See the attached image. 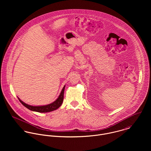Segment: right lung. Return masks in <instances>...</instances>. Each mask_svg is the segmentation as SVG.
Returning a JSON list of instances; mask_svg holds the SVG:
<instances>
[{
  "instance_id": "obj_1",
  "label": "right lung",
  "mask_w": 151,
  "mask_h": 151,
  "mask_svg": "<svg viewBox=\"0 0 151 151\" xmlns=\"http://www.w3.org/2000/svg\"><path fill=\"white\" fill-rule=\"evenodd\" d=\"M65 86L63 88L59 97L57 98L56 101H55L53 102L46 105H43V106H32L28 105L24 102H22V100L18 97V99H19L20 102L24 105L25 108L28 109L30 110L34 111H37L40 113H46V112H49L52 111L53 110H56L57 109L59 108L63 101V98H64V91H65Z\"/></svg>"
}]
</instances>
